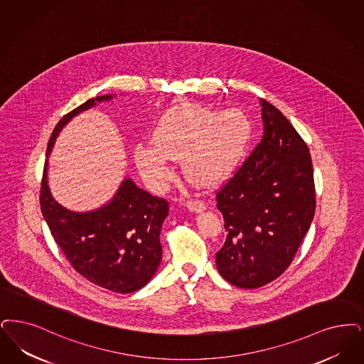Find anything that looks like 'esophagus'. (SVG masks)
<instances>
[{"label":"esophagus","instance_id":"obj_1","mask_svg":"<svg viewBox=\"0 0 364 364\" xmlns=\"http://www.w3.org/2000/svg\"><path fill=\"white\" fill-rule=\"evenodd\" d=\"M187 208H188L189 211H192V213H200V211H203L204 204L202 200H188L187 202Z\"/></svg>","mask_w":364,"mask_h":364}]
</instances>
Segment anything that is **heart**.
<instances>
[{"mask_svg":"<svg viewBox=\"0 0 364 364\" xmlns=\"http://www.w3.org/2000/svg\"><path fill=\"white\" fill-rule=\"evenodd\" d=\"M250 132L247 115L237 108L219 112L198 105L178 107L161 117L154 144L136 146L134 157L153 187L169 180V159H183L184 172L195 183L213 184L241 159Z\"/></svg>","mask_w":364,"mask_h":364,"instance_id":"b5f03b06","label":"heart"}]
</instances>
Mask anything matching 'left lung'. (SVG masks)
Instances as JSON below:
<instances>
[{"instance_id":"left-lung-1","label":"left lung","mask_w":364,"mask_h":364,"mask_svg":"<svg viewBox=\"0 0 364 364\" xmlns=\"http://www.w3.org/2000/svg\"><path fill=\"white\" fill-rule=\"evenodd\" d=\"M260 105L262 141L215 195L228 232L217 268L241 289L265 286L289 268L316 211L309 147L277 107Z\"/></svg>"}]
</instances>
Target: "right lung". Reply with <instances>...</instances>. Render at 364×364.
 Listing matches in <instances>:
<instances>
[{"mask_svg": "<svg viewBox=\"0 0 364 364\" xmlns=\"http://www.w3.org/2000/svg\"><path fill=\"white\" fill-rule=\"evenodd\" d=\"M111 99L112 95L90 99L62 117L48 141L47 156L63 126L96 102ZM47 165L46 160L41 186L42 214L74 269L93 284L119 294L142 289L160 265V233L169 211L168 202L138 188L126 177L108 203L93 211L75 213L53 198Z\"/></svg>", "mask_w": 364, "mask_h": 364, "instance_id": "right-lung-1", "label": "right lung"}]
</instances>
